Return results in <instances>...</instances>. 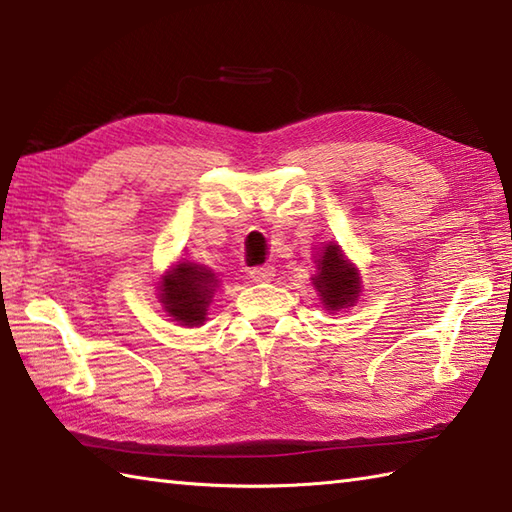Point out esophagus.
I'll use <instances>...</instances> for the list:
<instances>
[{"label": "esophagus", "mask_w": 512, "mask_h": 512, "mask_svg": "<svg viewBox=\"0 0 512 512\" xmlns=\"http://www.w3.org/2000/svg\"><path fill=\"white\" fill-rule=\"evenodd\" d=\"M248 277L253 281H270L275 277V268L273 266H257L248 273Z\"/></svg>", "instance_id": "1"}]
</instances>
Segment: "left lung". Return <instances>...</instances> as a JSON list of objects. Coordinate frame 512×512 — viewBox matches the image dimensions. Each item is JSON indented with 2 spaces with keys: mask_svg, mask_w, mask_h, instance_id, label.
Masks as SVG:
<instances>
[{
  "mask_svg": "<svg viewBox=\"0 0 512 512\" xmlns=\"http://www.w3.org/2000/svg\"><path fill=\"white\" fill-rule=\"evenodd\" d=\"M317 264V275L312 277V286L321 297L325 310H343L350 308L361 292V277L350 259L343 255L339 244H325L319 257L314 259Z\"/></svg>",
  "mask_w": 512,
  "mask_h": 512,
  "instance_id": "1",
  "label": "left lung"
}]
</instances>
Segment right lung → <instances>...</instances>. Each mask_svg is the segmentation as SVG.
Wrapping results in <instances>:
<instances>
[{
	"instance_id": "1",
	"label": "right lung",
	"mask_w": 512,
	"mask_h": 512,
	"mask_svg": "<svg viewBox=\"0 0 512 512\" xmlns=\"http://www.w3.org/2000/svg\"><path fill=\"white\" fill-rule=\"evenodd\" d=\"M215 288L217 277L213 270L193 262H178L162 275L158 297L173 321L193 328V325L204 323Z\"/></svg>"
}]
</instances>
